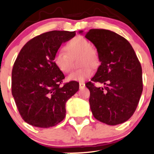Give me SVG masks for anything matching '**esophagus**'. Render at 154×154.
<instances>
[{"instance_id":"34e87169","label":"esophagus","mask_w":154,"mask_h":154,"mask_svg":"<svg viewBox=\"0 0 154 154\" xmlns=\"http://www.w3.org/2000/svg\"><path fill=\"white\" fill-rule=\"evenodd\" d=\"M85 87V84L84 82H80L79 83V88H84Z\"/></svg>"}]
</instances>
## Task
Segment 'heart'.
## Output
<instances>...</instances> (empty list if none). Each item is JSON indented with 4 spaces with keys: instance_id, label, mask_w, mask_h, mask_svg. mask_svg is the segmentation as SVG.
Here are the masks:
<instances>
[{
    "instance_id": "1",
    "label": "heart",
    "mask_w": 154,
    "mask_h": 154,
    "mask_svg": "<svg viewBox=\"0 0 154 154\" xmlns=\"http://www.w3.org/2000/svg\"><path fill=\"white\" fill-rule=\"evenodd\" d=\"M66 53L58 51L53 56V62L55 66L63 73H67L71 69L70 58L79 55V64L82 66L73 71L67 77L69 82H82L91 77L93 74V68L99 64L97 52L91 47L90 42L82 36H76L66 43L64 47Z\"/></svg>"
}]
</instances>
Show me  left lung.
<instances>
[{"mask_svg":"<svg viewBox=\"0 0 154 154\" xmlns=\"http://www.w3.org/2000/svg\"><path fill=\"white\" fill-rule=\"evenodd\" d=\"M79 33L83 34L80 30ZM97 49L101 65L86 87L90 92L93 116L108 125L128 121L137 107L142 93V71L132 46L114 32L92 29L85 34Z\"/></svg>","mask_w":154,"mask_h":154,"instance_id":"left-lung-1","label":"left lung"}]
</instances>
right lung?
Here are the masks:
<instances>
[{
  "mask_svg": "<svg viewBox=\"0 0 154 154\" xmlns=\"http://www.w3.org/2000/svg\"><path fill=\"white\" fill-rule=\"evenodd\" d=\"M75 32L53 31L29 41L20 50L12 72V94L22 119L41 128L53 127L66 116V102L79 90V85L64 79L53 62L63 42Z\"/></svg>",
  "mask_w": 154,
  "mask_h": 154,
  "instance_id": "obj_1",
  "label": "right lung"
}]
</instances>
